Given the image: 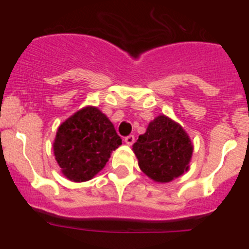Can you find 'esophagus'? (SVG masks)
I'll use <instances>...</instances> for the list:
<instances>
[{
	"mask_svg": "<svg viewBox=\"0 0 249 249\" xmlns=\"http://www.w3.org/2000/svg\"><path fill=\"white\" fill-rule=\"evenodd\" d=\"M124 141H125V143H126L127 145L134 144V142H135V136H134V135H129V136L125 137Z\"/></svg>",
	"mask_w": 249,
	"mask_h": 249,
	"instance_id": "obj_1",
	"label": "esophagus"
}]
</instances>
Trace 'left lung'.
<instances>
[{
  "label": "left lung",
  "instance_id": "1",
  "mask_svg": "<svg viewBox=\"0 0 249 249\" xmlns=\"http://www.w3.org/2000/svg\"><path fill=\"white\" fill-rule=\"evenodd\" d=\"M193 143L178 123L158 115L147 131L132 145L143 173L159 183H166L189 170Z\"/></svg>",
  "mask_w": 249,
  "mask_h": 249
}]
</instances>
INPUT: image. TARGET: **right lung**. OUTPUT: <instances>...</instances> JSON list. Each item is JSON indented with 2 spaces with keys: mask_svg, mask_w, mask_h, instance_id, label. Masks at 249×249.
<instances>
[{
  "mask_svg": "<svg viewBox=\"0 0 249 249\" xmlns=\"http://www.w3.org/2000/svg\"><path fill=\"white\" fill-rule=\"evenodd\" d=\"M120 144L108 118L97 107L88 106L60 125L53 148L62 175L72 182H87L104 169Z\"/></svg>",
  "mask_w": 249,
  "mask_h": 249,
  "instance_id": "add662e5",
  "label": "right lung"
}]
</instances>
